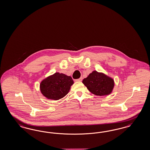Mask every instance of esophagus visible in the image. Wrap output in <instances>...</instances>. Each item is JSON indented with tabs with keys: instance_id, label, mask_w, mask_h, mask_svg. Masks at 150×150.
Wrapping results in <instances>:
<instances>
[{
	"instance_id": "34e87169",
	"label": "esophagus",
	"mask_w": 150,
	"mask_h": 150,
	"mask_svg": "<svg viewBox=\"0 0 150 150\" xmlns=\"http://www.w3.org/2000/svg\"><path fill=\"white\" fill-rule=\"evenodd\" d=\"M82 77H80V78H79V79H78L75 80V81H82Z\"/></svg>"
}]
</instances>
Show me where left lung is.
<instances>
[{"mask_svg": "<svg viewBox=\"0 0 150 150\" xmlns=\"http://www.w3.org/2000/svg\"><path fill=\"white\" fill-rule=\"evenodd\" d=\"M82 83L91 93L100 96L109 95L114 86L113 79L96 71H92L84 79Z\"/></svg>", "mask_w": 150, "mask_h": 150, "instance_id": "left-lung-1", "label": "left lung"}]
</instances>
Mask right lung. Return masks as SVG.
<instances>
[{"instance_id":"right-lung-1","label":"right lung","mask_w":150,"mask_h":150,"mask_svg":"<svg viewBox=\"0 0 150 150\" xmlns=\"http://www.w3.org/2000/svg\"><path fill=\"white\" fill-rule=\"evenodd\" d=\"M73 83L71 76L56 73L41 82L40 90L47 98L58 100L68 94Z\"/></svg>"}]
</instances>
